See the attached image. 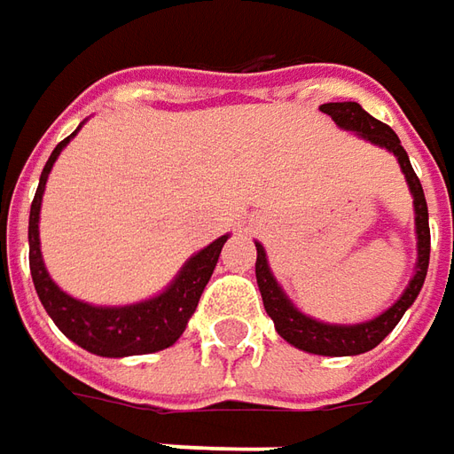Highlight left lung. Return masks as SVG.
<instances>
[{"instance_id": "obj_1", "label": "left lung", "mask_w": 454, "mask_h": 454, "mask_svg": "<svg viewBox=\"0 0 454 454\" xmlns=\"http://www.w3.org/2000/svg\"><path fill=\"white\" fill-rule=\"evenodd\" d=\"M323 114H328L338 129L350 131L356 137L365 138L370 144L387 149L400 163V171L405 174L408 181L410 196H412V206H415V236H418V263H415V273L405 286L403 295L397 298L395 303L390 305L387 310H382L380 316H375L372 320L365 323H353V325H340V323H323L316 317L301 313L291 298L286 295V291L280 288V283L273 276V270L268 266L266 248L255 240V280H258V291L266 305V313L273 320L278 335L291 343L298 350L313 353V356H360L368 353L375 345H380L387 333L395 328L400 323V317L405 316L410 305L415 303V298L420 295L422 283L427 276V263H430V223H427V201L422 193V184L418 174L412 171L410 159L405 149L400 146L397 134L378 121L375 116H370L368 111L363 109L356 101H335V104H323L320 106Z\"/></svg>"}]
</instances>
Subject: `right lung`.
<instances>
[{
	"instance_id": "obj_1",
	"label": "right lung",
	"mask_w": 454,
	"mask_h": 454,
	"mask_svg": "<svg viewBox=\"0 0 454 454\" xmlns=\"http://www.w3.org/2000/svg\"><path fill=\"white\" fill-rule=\"evenodd\" d=\"M79 129L51 151L39 178V188L34 193L32 211H29V268H32L34 288L59 331L89 353L101 357L159 353L163 348L174 345L181 338V333L186 331L188 320L199 305L206 283L211 280L221 248L231 233L193 253L176 273V278L161 293L151 295L146 301L129 305H91L61 291L44 266L42 243H39V211H42V199H44L46 178L51 174V166L64 146L79 134Z\"/></svg>"
}]
</instances>
